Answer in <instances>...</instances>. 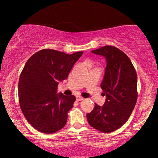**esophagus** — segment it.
<instances>
[{
    "label": "esophagus",
    "instance_id": "1",
    "mask_svg": "<svg viewBox=\"0 0 158 158\" xmlns=\"http://www.w3.org/2000/svg\"><path fill=\"white\" fill-rule=\"evenodd\" d=\"M76 100H77V101H81V100H84V98L83 97H81V96H80V95H77L76 96Z\"/></svg>",
    "mask_w": 158,
    "mask_h": 158
}]
</instances>
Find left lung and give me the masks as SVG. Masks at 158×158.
Returning <instances> with one entry per match:
<instances>
[{"label":"left lung","mask_w":158,"mask_h":158,"mask_svg":"<svg viewBox=\"0 0 158 158\" xmlns=\"http://www.w3.org/2000/svg\"><path fill=\"white\" fill-rule=\"evenodd\" d=\"M92 52L105 57L106 68L100 87L106 102L102 107L95 104L86 115L91 127L102 132H112L128 120L138 99V76L133 65L125 52L112 45Z\"/></svg>","instance_id":"obj_1"}]
</instances>
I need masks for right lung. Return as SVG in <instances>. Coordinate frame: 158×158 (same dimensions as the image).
<instances>
[{
    "label": "right lung",
    "mask_w": 158,
    "mask_h": 158,
    "mask_svg": "<svg viewBox=\"0 0 158 158\" xmlns=\"http://www.w3.org/2000/svg\"><path fill=\"white\" fill-rule=\"evenodd\" d=\"M83 53L43 49L26 62L18 82V99L25 118L38 131L54 133L65 125L75 97L58 94L57 89Z\"/></svg>",
    "instance_id": "obj_1"
}]
</instances>
